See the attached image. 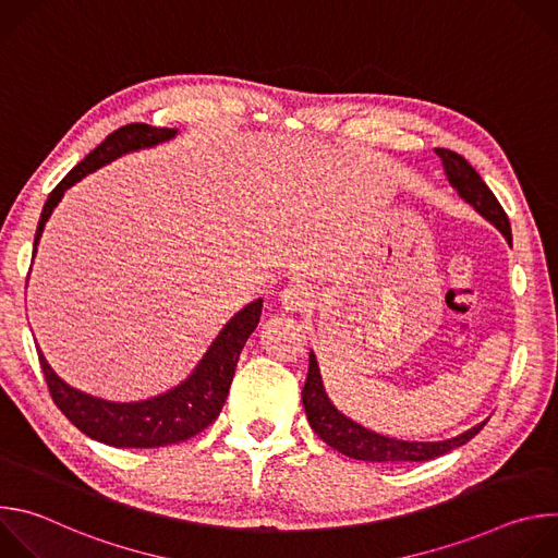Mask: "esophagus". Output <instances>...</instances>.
Wrapping results in <instances>:
<instances>
[{"instance_id":"1","label":"esophagus","mask_w":558,"mask_h":558,"mask_svg":"<svg viewBox=\"0 0 558 558\" xmlns=\"http://www.w3.org/2000/svg\"><path fill=\"white\" fill-rule=\"evenodd\" d=\"M280 302L282 308L289 313H300L311 304V291L306 284L302 282H289L282 291H280Z\"/></svg>"}]
</instances>
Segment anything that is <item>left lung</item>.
<instances>
[{
  "instance_id": "8db88e82",
  "label": "left lung",
  "mask_w": 558,
  "mask_h": 558,
  "mask_svg": "<svg viewBox=\"0 0 558 558\" xmlns=\"http://www.w3.org/2000/svg\"><path fill=\"white\" fill-rule=\"evenodd\" d=\"M437 156L441 158L444 172L448 177V183L459 192V196L470 203L476 211H480L488 222H493L508 243H512V229L510 220L499 205L497 196L490 192V187L482 181V177L476 174V170L465 161V158L452 149L437 147ZM302 404L306 420L315 435L323 441H327L333 450L351 457V459H362V461H379V463H404V461H428L435 457H441L465 441H470L476 433H480L486 422L476 424L468 428L465 433L444 439V441H404V439H395L379 435L375 430H368L340 413L325 390L320 366H317V360L313 351L308 353V373L306 381L302 388Z\"/></svg>"
}]
</instances>
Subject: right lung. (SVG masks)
Instances as JSON below:
<instances>
[{"instance_id": "add662e5", "label": "right lung", "mask_w": 558, "mask_h": 558, "mask_svg": "<svg viewBox=\"0 0 558 558\" xmlns=\"http://www.w3.org/2000/svg\"><path fill=\"white\" fill-rule=\"evenodd\" d=\"M177 132L179 130L151 128L147 123H130L108 134L106 141L97 145L82 163H76L65 174V179L48 194L35 233V254L41 231L68 187H72L90 172L108 166L114 158L128 151L154 147L158 143L170 141L177 136ZM260 313L263 298L250 302L245 308L238 311L216 336V340L209 344L207 353L187 375V379H183L179 386L161 395L147 397V400L141 402H108L101 400V397L72 388L50 368L48 360L37 347L39 364L59 411L90 439H97L114 448L170 446L198 435L220 415L238 357H241L247 338L258 327Z\"/></svg>"}]
</instances>
